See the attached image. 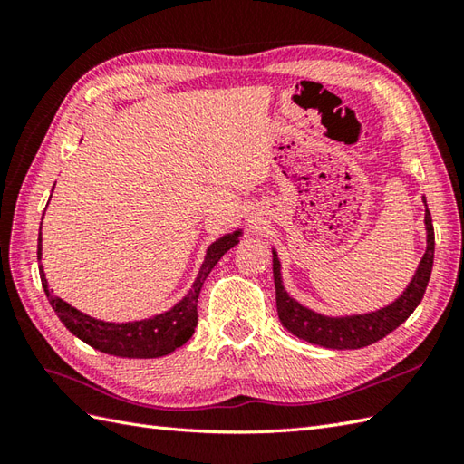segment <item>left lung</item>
<instances>
[{"instance_id":"obj_1","label":"left lung","mask_w":464,"mask_h":464,"mask_svg":"<svg viewBox=\"0 0 464 464\" xmlns=\"http://www.w3.org/2000/svg\"><path fill=\"white\" fill-rule=\"evenodd\" d=\"M425 201V199H422ZM425 229H427V249L419 267L412 275L407 289L399 295V299L389 303L387 307L359 313V314H341L331 317L304 307L299 301H295L283 287L281 277V261L277 251L273 249V279L275 293H277V313L283 327L295 337L307 343L319 344L324 349H362L369 344L387 337L395 331L399 324L405 323L412 311L419 307L422 295L427 291V285L432 271V259H435V229L425 201Z\"/></svg>"}]
</instances>
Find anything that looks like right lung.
Here are the masks:
<instances>
[{
	"label": "right lung",
	"instance_id": "add662e5",
	"mask_svg": "<svg viewBox=\"0 0 464 464\" xmlns=\"http://www.w3.org/2000/svg\"><path fill=\"white\" fill-rule=\"evenodd\" d=\"M241 235L243 231L237 229L213 241L209 247H207L205 261L185 297L181 301H177L169 311L153 314V317L141 321L111 323L90 317V314L72 307V304L65 303L63 299L55 297L53 291H49L42 265H39V277H42L47 301L53 307L59 321H62L65 324V329L72 331L77 339H82L97 351L115 354V357L157 359L165 357V354L173 353L175 349H179L181 344L191 339V334L197 327V299H199L207 275L211 273L217 261H219L227 251L239 243ZM37 259L42 261V227H39L37 237Z\"/></svg>",
	"mask_w": 464,
	"mask_h": 464
}]
</instances>
